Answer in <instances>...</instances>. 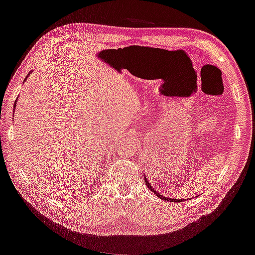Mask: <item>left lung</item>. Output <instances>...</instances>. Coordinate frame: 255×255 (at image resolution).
<instances>
[{"mask_svg":"<svg viewBox=\"0 0 255 255\" xmlns=\"http://www.w3.org/2000/svg\"><path fill=\"white\" fill-rule=\"evenodd\" d=\"M144 182H145V185H147V186L149 187V189L151 190V191L153 192V193H155V194L157 195V197H159L161 200H165V201H166V200H167V201H170V202H179V201H183V200H177V199H169V198H166V197H164V195H160L159 193H158L157 191H155V190L152 189V186L150 185V183L147 181V177H145V176H144Z\"/></svg>","mask_w":255,"mask_h":255,"instance_id":"left-lung-1","label":"left lung"}]
</instances>
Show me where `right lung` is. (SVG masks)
Here are the masks:
<instances>
[{
	"instance_id": "1",
	"label": "right lung",
	"mask_w": 255,
	"mask_h": 255,
	"mask_svg": "<svg viewBox=\"0 0 255 255\" xmlns=\"http://www.w3.org/2000/svg\"><path fill=\"white\" fill-rule=\"evenodd\" d=\"M14 107H15V104H14Z\"/></svg>"
}]
</instances>
